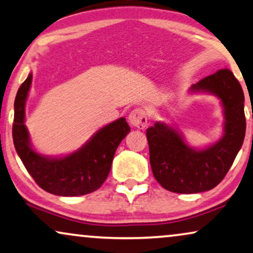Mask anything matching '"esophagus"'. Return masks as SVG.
Returning a JSON list of instances; mask_svg holds the SVG:
<instances>
[{"label": "esophagus", "instance_id": "obj_1", "mask_svg": "<svg viewBox=\"0 0 253 253\" xmlns=\"http://www.w3.org/2000/svg\"><path fill=\"white\" fill-rule=\"evenodd\" d=\"M129 122L132 126L144 129L147 126V115L143 108H136L129 114Z\"/></svg>", "mask_w": 253, "mask_h": 253}]
</instances>
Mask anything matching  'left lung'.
<instances>
[{
    "instance_id": "obj_1",
    "label": "left lung",
    "mask_w": 253,
    "mask_h": 253,
    "mask_svg": "<svg viewBox=\"0 0 253 253\" xmlns=\"http://www.w3.org/2000/svg\"><path fill=\"white\" fill-rule=\"evenodd\" d=\"M192 91H209L224 108V134L205 150L191 149L181 134L164 123L146 130L153 175L164 188L180 194L211 191L222 181L234 163L245 137L244 93L228 68L219 70L196 84Z\"/></svg>"
}]
</instances>
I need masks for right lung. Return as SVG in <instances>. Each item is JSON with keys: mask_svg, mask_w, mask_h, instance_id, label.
<instances>
[{"mask_svg": "<svg viewBox=\"0 0 253 253\" xmlns=\"http://www.w3.org/2000/svg\"><path fill=\"white\" fill-rule=\"evenodd\" d=\"M32 74L21 84L15 98L12 139L26 170L41 188L60 196L86 195L106 181L120 143L130 126L124 117L100 129L80 150L62 158H46L32 150L24 126L25 101Z\"/></svg>", "mask_w": 253, "mask_h": 253, "instance_id": "add662e5", "label": "right lung"}]
</instances>
